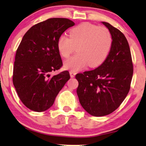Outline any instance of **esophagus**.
Instances as JSON below:
<instances>
[{"label": "esophagus", "instance_id": "34e87169", "mask_svg": "<svg viewBox=\"0 0 146 146\" xmlns=\"http://www.w3.org/2000/svg\"><path fill=\"white\" fill-rule=\"evenodd\" d=\"M76 74V72H75L70 71V75L71 78H74Z\"/></svg>", "mask_w": 146, "mask_h": 146}]
</instances>
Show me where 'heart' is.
I'll use <instances>...</instances> for the list:
<instances>
[{
    "instance_id": "b5f03b06",
    "label": "heart",
    "mask_w": 146,
    "mask_h": 146,
    "mask_svg": "<svg viewBox=\"0 0 146 146\" xmlns=\"http://www.w3.org/2000/svg\"><path fill=\"white\" fill-rule=\"evenodd\" d=\"M113 38L109 30L104 26L83 23L69 32V37H59L57 46L61 56L67 58L77 47L78 53L66 60L64 67L78 71L89 65L96 67L104 63L111 50Z\"/></svg>"
}]
</instances>
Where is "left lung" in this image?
I'll use <instances>...</instances> for the list:
<instances>
[{
  "label": "left lung",
  "instance_id": "obj_1",
  "mask_svg": "<svg viewBox=\"0 0 146 146\" xmlns=\"http://www.w3.org/2000/svg\"><path fill=\"white\" fill-rule=\"evenodd\" d=\"M113 43L108 56L94 70L77 74V94L83 108L94 116L108 115L118 108L129 91L133 65L127 40L106 22Z\"/></svg>",
  "mask_w": 146,
  "mask_h": 146
}]
</instances>
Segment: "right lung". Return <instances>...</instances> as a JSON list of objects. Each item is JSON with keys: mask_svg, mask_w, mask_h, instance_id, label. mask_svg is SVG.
<instances>
[{"mask_svg": "<svg viewBox=\"0 0 146 146\" xmlns=\"http://www.w3.org/2000/svg\"><path fill=\"white\" fill-rule=\"evenodd\" d=\"M74 25L68 19H48L31 27L23 37L15 54L13 83L21 102L32 111L48 109L70 79L67 70L50 74L63 66L57 39Z\"/></svg>", "mask_w": 146, "mask_h": 146, "instance_id": "1", "label": "right lung"}]
</instances>
